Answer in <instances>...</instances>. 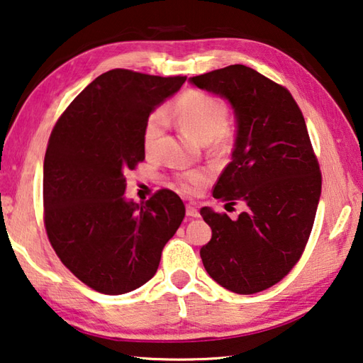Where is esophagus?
Segmentation results:
<instances>
[{
    "mask_svg": "<svg viewBox=\"0 0 363 363\" xmlns=\"http://www.w3.org/2000/svg\"><path fill=\"white\" fill-rule=\"evenodd\" d=\"M186 213H187L189 217H200V211L196 209V208L194 206V204H187Z\"/></svg>",
    "mask_w": 363,
    "mask_h": 363,
    "instance_id": "obj_1",
    "label": "esophagus"
}]
</instances>
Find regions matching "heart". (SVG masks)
Instances as JSON below:
<instances>
[{"label":"heart","instance_id":"heart-1","mask_svg":"<svg viewBox=\"0 0 363 363\" xmlns=\"http://www.w3.org/2000/svg\"><path fill=\"white\" fill-rule=\"evenodd\" d=\"M173 113L176 122L201 143H209L214 149H227L232 135L227 128L228 109L219 98L200 90H189L177 98ZM168 125L164 111L157 109L147 117L143 130V144L146 152H154ZM206 181L201 171H186L177 176L182 192L195 194Z\"/></svg>","mask_w":363,"mask_h":363}]
</instances>
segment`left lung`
<instances>
[{"mask_svg": "<svg viewBox=\"0 0 363 363\" xmlns=\"http://www.w3.org/2000/svg\"><path fill=\"white\" fill-rule=\"evenodd\" d=\"M199 89L227 98L235 109L232 162L213 196L245 211L232 220L201 208L213 230L200 249L217 284L250 295L291 273L311 235L322 174L298 104L286 87L245 65H230L190 77Z\"/></svg>", "mask_w": 363, "mask_h": 363, "instance_id": "obj_1", "label": "left lung"}]
</instances>
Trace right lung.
I'll return each mask as SVG.
<instances>
[{"instance_id": "obj_1", "label": "right lung", "mask_w": 363, "mask_h": 363, "mask_svg": "<svg viewBox=\"0 0 363 363\" xmlns=\"http://www.w3.org/2000/svg\"><path fill=\"white\" fill-rule=\"evenodd\" d=\"M186 76L111 69L90 82L52 130L44 157V225L55 254L94 291L121 295L152 278L186 216L173 190L125 200V173L144 160L149 114Z\"/></svg>"}]
</instances>
